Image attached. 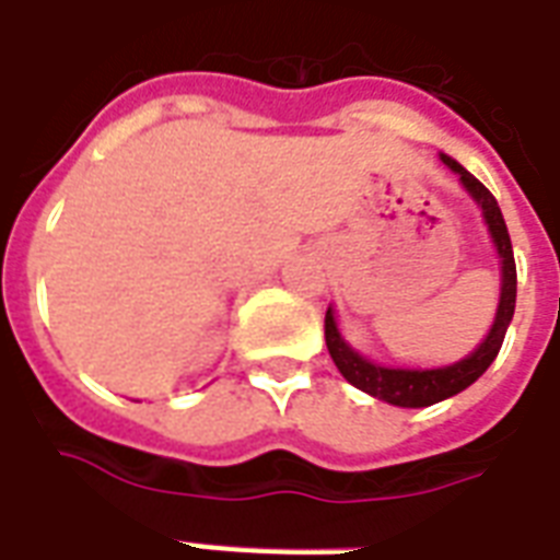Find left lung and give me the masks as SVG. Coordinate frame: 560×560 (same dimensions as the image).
<instances>
[{"mask_svg": "<svg viewBox=\"0 0 560 560\" xmlns=\"http://www.w3.org/2000/svg\"><path fill=\"white\" fill-rule=\"evenodd\" d=\"M442 162L459 177L465 191H468L470 197L477 200L479 209H482V218H486L488 232L494 237L497 255H500V264H503V288H500V305H497L494 325H491V331H488L486 340L479 342V349L470 351L468 358L459 360V363H451V366L442 369L381 366V363H372V360H366L363 354H358V351L351 349L349 342L342 340L331 307L325 311V346L331 351V360L337 363L342 377H346L351 386L369 392L372 398L395 404V407H430V404H439V400L451 398V395H459L462 389H468L470 383L477 381L479 374L494 363V358L500 354V346H503L505 340V331H509V323H512L514 316L517 267H514L512 237H509V229H505L503 211L497 206L494 194L488 191L470 171L462 168L459 162L451 160L447 153H442Z\"/></svg>", "mask_w": 560, "mask_h": 560, "instance_id": "left-lung-1", "label": "left lung"}]
</instances>
